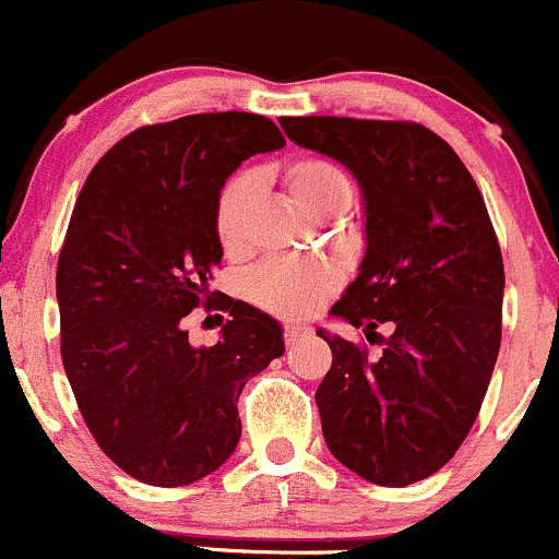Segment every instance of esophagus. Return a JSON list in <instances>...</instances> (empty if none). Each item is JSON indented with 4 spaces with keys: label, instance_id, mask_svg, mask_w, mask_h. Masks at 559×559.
I'll return each instance as SVG.
<instances>
[{
    "label": "esophagus",
    "instance_id": "obj_1",
    "mask_svg": "<svg viewBox=\"0 0 559 559\" xmlns=\"http://www.w3.org/2000/svg\"><path fill=\"white\" fill-rule=\"evenodd\" d=\"M301 336H307V329H298V325H287V329H285V345H296Z\"/></svg>",
    "mask_w": 559,
    "mask_h": 559
}]
</instances>
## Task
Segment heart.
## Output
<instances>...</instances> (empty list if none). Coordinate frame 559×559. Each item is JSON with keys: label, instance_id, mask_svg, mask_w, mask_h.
<instances>
[{"label": "heart", "instance_id": "b5f03b06", "mask_svg": "<svg viewBox=\"0 0 559 559\" xmlns=\"http://www.w3.org/2000/svg\"><path fill=\"white\" fill-rule=\"evenodd\" d=\"M287 192L298 206L318 217L347 206L353 187L345 170L325 157H298L282 170ZM252 209H255V179L234 176L219 190L214 206V234L225 258L239 261L252 247ZM340 287V272L329 263H263L245 282L252 304L285 320L312 314Z\"/></svg>", "mask_w": 559, "mask_h": 559}]
</instances>
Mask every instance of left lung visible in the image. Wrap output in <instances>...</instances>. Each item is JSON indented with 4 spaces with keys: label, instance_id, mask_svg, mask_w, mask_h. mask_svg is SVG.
I'll list each match as a JSON object with an SVG mask.
<instances>
[{
    "label": "left lung",
    "instance_id": "left-lung-1",
    "mask_svg": "<svg viewBox=\"0 0 559 559\" xmlns=\"http://www.w3.org/2000/svg\"><path fill=\"white\" fill-rule=\"evenodd\" d=\"M280 124L350 168L367 206V252L331 314L383 353L318 331L331 347L314 391L325 445L372 484H416L465 443L500 353L506 272L484 195L460 154L416 121ZM383 322L391 337L373 331Z\"/></svg>",
    "mask_w": 559,
    "mask_h": 559
}]
</instances>
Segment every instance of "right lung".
<instances>
[{
    "label": "right lung",
    "instance_id": "1",
    "mask_svg": "<svg viewBox=\"0 0 559 559\" xmlns=\"http://www.w3.org/2000/svg\"><path fill=\"white\" fill-rule=\"evenodd\" d=\"M280 146L277 124L245 110L138 127L75 201L57 266L62 364L92 438L143 484L187 486L223 465L241 438V389L285 353L277 320L209 290L219 190ZM195 306L229 312L217 346L189 342Z\"/></svg>",
    "mask_w": 559,
    "mask_h": 559
}]
</instances>
